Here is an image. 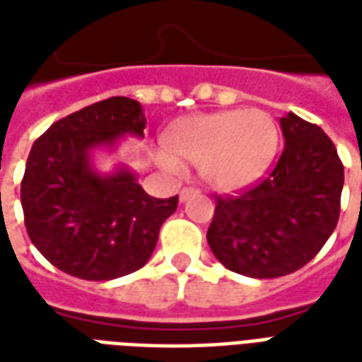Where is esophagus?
Returning <instances> with one entry per match:
<instances>
[{"mask_svg": "<svg viewBox=\"0 0 362 362\" xmlns=\"http://www.w3.org/2000/svg\"><path fill=\"white\" fill-rule=\"evenodd\" d=\"M197 194H199V192H197L196 188H182L180 189V202H186L188 197L197 196Z\"/></svg>", "mask_w": 362, "mask_h": 362, "instance_id": "esophagus-1", "label": "esophagus"}]
</instances>
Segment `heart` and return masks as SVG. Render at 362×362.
I'll return each instance as SVG.
<instances>
[{
	"label": "heart",
	"mask_w": 362,
	"mask_h": 362,
	"mask_svg": "<svg viewBox=\"0 0 362 362\" xmlns=\"http://www.w3.org/2000/svg\"><path fill=\"white\" fill-rule=\"evenodd\" d=\"M173 151L160 153L168 173H184V160L199 166L205 182L219 189L248 186L266 170L277 147V127L264 110L199 114L176 124L166 135Z\"/></svg>",
	"instance_id": "1"
}]
</instances>
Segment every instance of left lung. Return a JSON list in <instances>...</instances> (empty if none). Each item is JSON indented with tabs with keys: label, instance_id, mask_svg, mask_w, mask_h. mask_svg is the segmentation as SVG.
<instances>
[{
	"label": "left lung",
	"instance_id": "8db88e82",
	"mask_svg": "<svg viewBox=\"0 0 362 362\" xmlns=\"http://www.w3.org/2000/svg\"><path fill=\"white\" fill-rule=\"evenodd\" d=\"M285 147L264 180L236 196H215L207 243L223 266L273 279L306 266L339 219L343 165L322 127L288 112Z\"/></svg>",
	"mask_w": 362,
	"mask_h": 362
}]
</instances>
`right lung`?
Returning a JSON list of instances; mask_svg holds the SVG:
<instances>
[{"mask_svg":"<svg viewBox=\"0 0 362 362\" xmlns=\"http://www.w3.org/2000/svg\"><path fill=\"white\" fill-rule=\"evenodd\" d=\"M141 104L112 96L52 124L33 145L21 182L28 238L62 272L108 281L149 262L158 230L178 207V196L145 194L132 170L98 174L96 147H114L122 135L143 137Z\"/></svg>","mask_w":362,"mask_h":362,"instance_id":"add662e5","label":"right lung"}]
</instances>
